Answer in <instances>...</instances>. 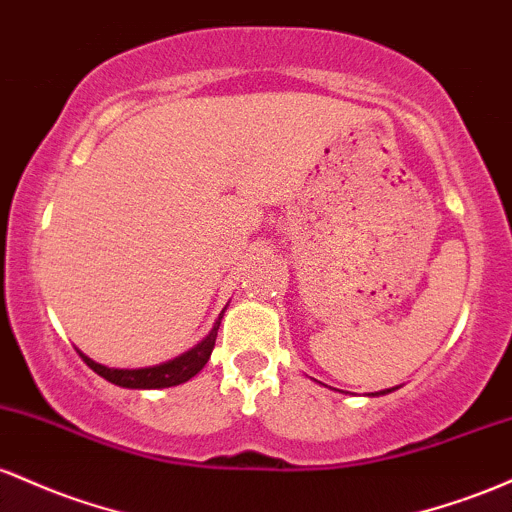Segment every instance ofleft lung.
<instances>
[{"label": "left lung", "mask_w": 512, "mask_h": 512, "mask_svg": "<svg viewBox=\"0 0 512 512\" xmlns=\"http://www.w3.org/2000/svg\"><path fill=\"white\" fill-rule=\"evenodd\" d=\"M394 389H399V387H392V389H382V392H375V394H370V396H382V394H389V392H394Z\"/></svg>", "instance_id": "8db88e82"}]
</instances>
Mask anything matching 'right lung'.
<instances>
[{
	"label": "right lung",
	"instance_id": "right-lung-1",
	"mask_svg": "<svg viewBox=\"0 0 512 512\" xmlns=\"http://www.w3.org/2000/svg\"><path fill=\"white\" fill-rule=\"evenodd\" d=\"M225 309H222L220 317L215 319V324H212L210 333L203 338V341L195 343V346L191 350H186V353L176 355L174 360H166V363L149 365V367H135V370L123 367V370H120V367H106V365L96 363V360H91L89 355H84L82 350H79V355H82L84 363L89 365L96 375H101L103 380H108L111 384H118V387H125V389L176 387V384L188 382L191 377L198 375V372L205 367V363L210 360L212 348H215L217 329H220V321H222V317H225Z\"/></svg>",
	"mask_w": 512,
	"mask_h": 512
}]
</instances>
